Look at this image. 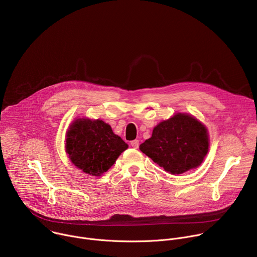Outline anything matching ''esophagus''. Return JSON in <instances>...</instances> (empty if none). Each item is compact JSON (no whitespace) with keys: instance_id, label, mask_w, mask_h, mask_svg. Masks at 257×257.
Returning <instances> with one entry per match:
<instances>
[{"instance_id":"obj_1","label":"esophagus","mask_w":257,"mask_h":257,"mask_svg":"<svg viewBox=\"0 0 257 257\" xmlns=\"http://www.w3.org/2000/svg\"><path fill=\"white\" fill-rule=\"evenodd\" d=\"M131 146L135 149H138L139 148V140H134L131 142Z\"/></svg>"}]
</instances>
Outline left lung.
Wrapping results in <instances>:
<instances>
[{"instance_id": "left-lung-1", "label": "left lung", "mask_w": 257, "mask_h": 257, "mask_svg": "<svg viewBox=\"0 0 257 257\" xmlns=\"http://www.w3.org/2000/svg\"><path fill=\"white\" fill-rule=\"evenodd\" d=\"M140 150L170 174L198 167L209 151L207 127L192 115L176 113L153 130Z\"/></svg>"}]
</instances>
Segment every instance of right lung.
<instances>
[{
  "label": "right lung",
  "instance_id": "obj_1",
  "mask_svg": "<svg viewBox=\"0 0 257 257\" xmlns=\"http://www.w3.org/2000/svg\"><path fill=\"white\" fill-rule=\"evenodd\" d=\"M128 148L111 126L100 119L75 120L66 139V152L72 163L83 172L100 176L106 172Z\"/></svg>",
  "mask_w": 257,
  "mask_h": 257
}]
</instances>
